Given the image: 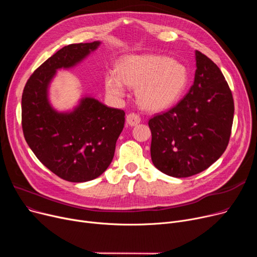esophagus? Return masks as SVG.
<instances>
[{
  "label": "esophagus",
  "instance_id": "1",
  "mask_svg": "<svg viewBox=\"0 0 257 257\" xmlns=\"http://www.w3.org/2000/svg\"><path fill=\"white\" fill-rule=\"evenodd\" d=\"M126 121L130 126H137L138 124L141 123V117L137 113H129L126 117Z\"/></svg>",
  "mask_w": 257,
  "mask_h": 257
}]
</instances>
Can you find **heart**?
Masks as SVG:
<instances>
[{
  "mask_svg": "<svg viewBox=\"0 0 257 257\" xmlns=\"http://www.w3.org/2000/svg\"><path fill=\"white\" fill-rule=\"evenodd\" d=\"M187 83L185 66L159 55L128 56L119 63L118 74L109 72L105 87L113 97H123L126 85L138 87L137 97L147 110H164L176 101Z\"/></svg>",
  "mask_w": 257,
  "mask_h": 257,
  "instance_id": "1",
  "label": "heart"
}]
</instances>
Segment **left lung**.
Listing matches in <instances>:
<instances>
[{
    "label": "left lung",
    "instance_id": "8db88e82",
    "mask_svg": "<svg viewBox=\"0 0 257 257\" xmlns=\"http://www.w3.org/2000/svg\"><path fill=\"white\" fill-rule=\"evenodd\" d=\"M194 84L171 109L149 119L151 158L169 176L184 178L209 168L225 152L234 103L221 70L196 51Z\"/></svg>",
    "mask_w": 257,
    "mask_h": 257
}]
</instances>
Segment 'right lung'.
I'll return each mask as SVG.
<instances>
[{
  "label": "right lung",
  "mask_w": 257,
  "mask_h": 257,
  "mask_svg": "<svg viewBox=\"0 0 257 257\" xmlns=\"http://www.w3.org/2000/svg\"><path fill=\"white\" fill-rule=\"evenodd\" d=\"M100 42L73 44L57 51L34 71L22 96V127L30 149L45 167L70 182H85L111 164L124 128V110L85 97L72 112L53 109L48 88L58 69L76 65Z\"/></svg>",
  "instance_id": "1"
}]
</instances>
